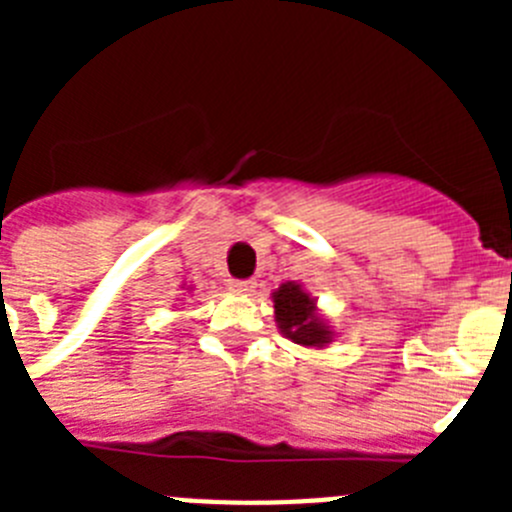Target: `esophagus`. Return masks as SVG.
Listing matches in <instances>:
<instances>
[{"label":"esophagus","mask_w":512,"mask_h":512,"mask_svg":"<svg viewBox=\"0 0 512 512\" xmlns=\"http://www.w3.org/2000/svg\"><path fill=\"white\" fill-rule=\"evenodd\" d=\"M253 287H256V282H251V279H230V289L238 295H248V292H253Z\"/></svg>","instance_id":"esophagus-1"}]
</instances>
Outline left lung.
I'll use <instances>...</instances> for the list:
<instances>
[{
  "instance_id": "left-lung-1",
  "label": "left lung",
  "mask_w": 512,
  "mask_h": 512,
  "mask_svg": "<svg viewBox=\"0 0 512 512\" xmlns=\"http://www.w3.org/2000/svg\"><path fill=\"white\" fill-rule=\"evenodd\" d=\"M271 300H274V318L279 330L292 343L305 348H325L336 338V330L325 323L318 305L302 284L284 282L277 292H271Z\"/></svg>"
}]
</instances>
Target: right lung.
<instances>
[{
	"instance_id": "right-lung-1",
	"label": "right lung",
	"mask_w": 512,
	"mask_h": 512,
	"mask_svg": "<svg viewBox=\"0 0 512 512\" xmlns=\"http://www.w3.org/2000/svg\"><path fill=\"white\" fill-rule=\"evenodd\" d=\"M189 292H192V287H189Z\"/></svg>"
}]
</instances>
